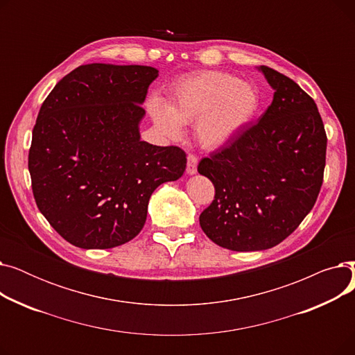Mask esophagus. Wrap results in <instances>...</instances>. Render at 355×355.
<instances>
[{"instance_id":"34e87169","label":"esophagus","mask_w":355,"mask_h":355,"mask_svg":"<svg viewBox=\"0 0 355 355\" xmlns=\"http://www.w3.org/2000/svg\"><path fill=\"white\" fill-rule=\"evenodd\" d=\"M197 164H198L197 155L189 154V157H187V173L189 174H196L197 173Z\"/></svg>"}]
</instances>
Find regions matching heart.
Returning a JSON list of instances; mask_svg holds the SVG:
<instances>
[{"label": "heart", "instance_id": "b5f03b06", "mask_svg": "<svg viewBox=\"0 0 355 355\" xmlns=\"http://www.w3.org/2000/svg\"><path fill=\"white\" fill-rule=\"evenodd\" d=\"M257 107L256 89L225 71H202L184 79L174 87L168 106L157 99L149 103L162 135L178 139L182 125L197 122V138L207 148L229 142Z\"/></svg>", "mask_w": 355, "mask_h": 355}]
</instances>
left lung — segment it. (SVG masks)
Masks as SVG:
<instances>
[{"mask_svg":"<svg viewBox=\"0 0 355 355\" xmlns=\"http://www.w3.org/2000/svg\"><path fill=\"white\" fill-rule=\"evenodd\" d=\"M260 70L275 89L270 106L197 166L214 185L200 226L234 252L284 241L312 210L324 181L327 132L315 101L285 74Z\"/></svg>","mask_w":355,"mask_h":355,"instance_id":"8db88e82","label":"left lung"}]
</instances>
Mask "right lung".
Instances as JSON below:
<instances>
[{"mask_svg": "<svg viewBox=\"0 0 355 355\" xmlns=\"http://www.w3.org/2000/svg\"><path fill=\"white\" fill-rule=\"evenodd\" d=\"M157 76L149 66H79L40 107L28 151L33 196L73 246L128 243L145 225L154 190L185 171L184 149L139 139L141 103Z\"/></svg>", "mask_w": 355, "mask_h": 355, "instance_id": "obj_1", "label": "right lung"}]
</instances>
